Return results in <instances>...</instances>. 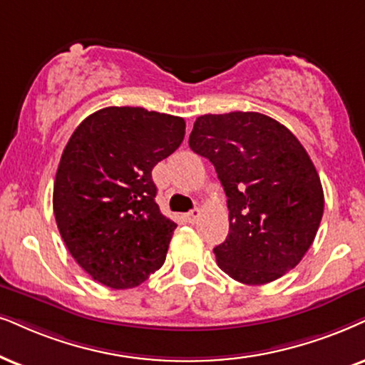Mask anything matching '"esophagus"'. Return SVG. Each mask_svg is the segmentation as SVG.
Returning <instances> with one entry per match:
<instances>
[{
	"label": "esophagus",
	"instance_id": "esophagus-1",
	"mask_svg": "<svg viewBox=\"0 0 365 365\" xmlns=\"http://www.w3.org/2000/svg\"><path fill=\"white\" fill-rule=\"evenodd\" d=\"M198 217H200V210L193 209V210H190V212H188V214H187V220H188V222H190V224H195L197 220H198Z\"/></svg>",
	"mask_w": 365,
	"mask_h": 365
}]
</instances>
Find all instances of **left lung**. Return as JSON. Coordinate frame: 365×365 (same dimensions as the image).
<instances>
[{
    "mask_svg": "<svg viewBox=\"0 0 365 365\" xmlns=\"http://www.w3.org/2000/svg\"><path fill=\"white\" fill-rule=\"evenodd\" d=\"M188 146L215 167L227 195L229 234L217 264L244 284L278 279L303 259L324 215V188L307 150L261 113L197 118Z\"/></svg>",
    "mask_w": 365,
    "mask_h": 365,
    "instance_id": "left-lung-1",
    "label": "left lung"
}]
</instances>
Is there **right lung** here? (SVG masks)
Masks as SVG:
<instances>
[{
	"instance_id": "1",
	"label": "right lung",
	"mask_w": 365,
	"mask_h": 365,
	"mask_svg": "<svg viewBox=\"0 0 365 365\" xmlns=\"http://www.w3.org/2000/svg\"><path fill=\"white\" fill-rule=\"evenodd\" d=\"M185 121L143 108H104L72 133L53 183V214L82 269L113 289L163 266L177 224L160 212L151 170L182 145Z\"/></svg>"
}]
</instances>
